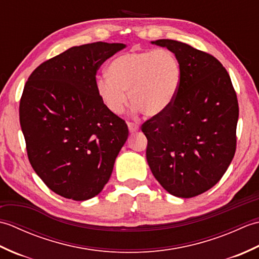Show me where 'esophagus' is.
I'll use <instances>...</instances> for the list:
<instances>
[{
  "instance_id": "esophagus-1",
  "label": "esophagus",
  "mask_w": 259,
  "mask_h": 259,
  "mask_svg": "<svg viewBox=\"0 0 259 259\" xmlns=\"http://www.w3.org/2000/svg\"><path fill=\"white\" fill-rule=\"evenodd\" d=\"M126 124H128V128H129V131L131 134L133 133H136V131L139 130V125L137 123H134V122H126Z\"/></svg>"
}]
</instances>
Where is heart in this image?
Masks as SVG:
<instances>
[{
    "mask_svg": "<svg viewBox=\"0 0 259 259\" xmlns=\"http://www.w3.org/2000/svg\"><path fill=\"white\" fill-rule=\"evenodd\" d=\"M107 75L97 80V91L113 114L124 110L126 91L135 112L161 114L172 106L181 82L178 59L166 49L120 54L109 63Z\"/></svg>",
    "mask_w": 259,
    "mask_h": 259,
    "instance_id": "obj_1",
    "label": "heart"
}]
</instances>
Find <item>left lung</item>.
I'll return each mask as SVG.
<instances>
[{"mask_svg":"<svg viewBox=\"0 0 259 259\" xmlns=\"http://www.w3.org/2000/svg\"><path fill=\"white\" fill-rule=\"evenodd\" d=\"M151 43L178 59L181 82L172 106L141 126L147 161L164 190L191 198L212 188L233 160L237 96L226 69L210 54L168 38Z\"/></svg>","mask_w":259,"mask_h":259,"instance_id":"1","label":"left lung"}]
</instances>
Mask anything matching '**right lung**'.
Returning a JSON list of instances; mask_svg holds the SVG:
<instances>
[{
	"instance_id": "right-lung-1",
	"label": "right lung",
	"mask_w": 259,
	"mask_h": 259,
	"mask_svg": "<svg viewBox=\"0 0 259 259\" xmlns=\"http://www.w3.org/2000/svg\"><path fill=\"white\" fill-rule=\"evenodd\" d=\"M123 43L72 47L33 71L20 101L32 168L56 194L76 201L100 194L128 139L124 120L97 91L100 65Z\"/></svg>"
}]
</instances>
